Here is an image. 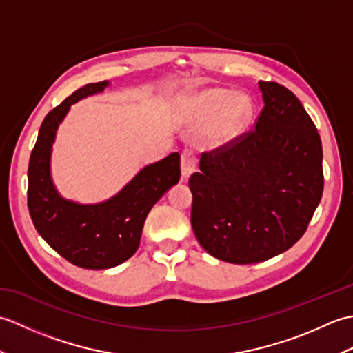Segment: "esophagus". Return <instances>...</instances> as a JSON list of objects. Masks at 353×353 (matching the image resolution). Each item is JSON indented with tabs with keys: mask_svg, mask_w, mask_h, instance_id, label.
I'll return each mask as SVG.
<instances>
[{
	"mask_svg": "<svg viewBox=\"0 0 353 353\" xmlns=\"http://www.w3.org/2000/svg\"><path fill=\"white\" fill-rule=\"evenodd\" d=\"M181 165H182V174H183V177H188L191 172L196 170V167H197V156H196V153L192 152L191 148H185L183 152H182Z\"/></svg>",
	"mask_w": 353,
	"mask_h": 353,
	"instance_id": "esophagus-1",
	"label": "esophagus"
}]
</instances>
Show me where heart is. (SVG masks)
I'll return each instance as SVG.
<instances>
[{"label":"heart","instance_id":"1","mask_svg":"<svg viewBox=\"0 0 353 353\" xmlns=\"http://www.w3.org/2000/svg\"><path fill=\"white\" fill-rule=\"evenodd\" d=\"M253 103L249 95L234 94L224 88H209L197 92L185 108L186 121L206 125L200 132V142L208 147H223L234 142L249 125Z\"/></svg>","mask_w":353,"mask_h":353}]
</instances>
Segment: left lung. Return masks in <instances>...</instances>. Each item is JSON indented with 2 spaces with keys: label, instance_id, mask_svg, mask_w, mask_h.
I'll return each mask as SVG.
<instances>
[{
  "label": "left lung",
  "instance_id": "obj_1",
  "mask_svg": "<svg viewBox=\"0 0 353 353\" xmlns=\"http://www.w3.org/2000/svg\"><path fill=\"white\" fill-rule=\"evenodd\" d=\"M264 109L254 129L203 153L190 177L191 224L214 258L256 264L306 232L323 194L320 134L302 103L276 81H259Z\"/></svg>",
  "mask_w": 353,
  "mask_h": 353
}]
</instances>
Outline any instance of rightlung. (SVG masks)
<instances>
[{"instance_id": "obj_1", "label": "right lung", "mask_w": 353, "mask_h": 353, "mask_svg": "<svg viewBox=\"0 0 353 353\" xmlns=\"http://www.w3.org/2000/svg\"><path fill=\"white\" fill-rule=\"evenodd\" d=\"M109 81L72 92L43 118L28 163V211L39 235L71 264L104 270L123 264L138 250L150 209L181 179V154L142 168L117 196L97 205L63 199L51 181V147L71 104L103 92Z\"/></svg>"}]
</instances>
